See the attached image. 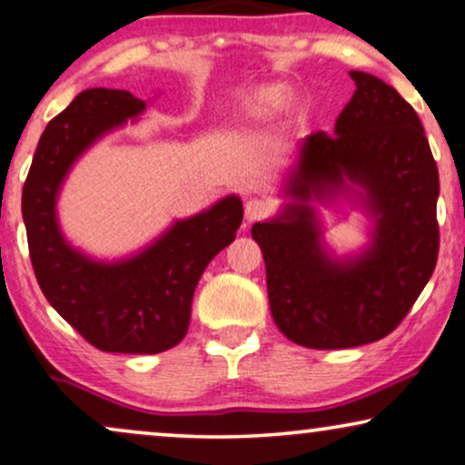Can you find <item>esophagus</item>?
<instances>
[{
  "mask_svg": "<svg viewBox=\"0 0 465 465\" xmlns=\"http://www.w3.org/2000/svg\"><path fill=\"white\" fill-rule=\"evenodd\" d=\"M272 210H274V206L268 200H263V197H251L244 206V216L249 223L262 221L272 214Z\"/></svg>",
  "mask_w": 465,
  "mask_h": 465,
  "instance_id": "obj_1",
  "label": "esophagus"
}]
</instances>
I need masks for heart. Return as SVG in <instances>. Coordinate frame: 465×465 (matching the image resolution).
<instances>
[{
  "label": "heart",
  "instance_id": "1",
  "mask_svg": "<svg viewBox=\"0 0 465 465\" xmlns=\"http://www.w3.org/2000/svg\"><path fill=\"white\" fill-rule=\"evenodd\" d=\"M289 89L284 84H263L252 91L240 106V116L246 123H263L278 114L284 104H287Z\"/></svg>",
  "mask_w": 465,
  "mask_h": 465
}]
</instances>
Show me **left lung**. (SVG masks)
<instances>
[{
    "label": "left lung",
    "instance_id": "8db88e82",
    "mask_svg": "<svg viewBox=\"0 0 465 465\" xmlns=\"http://www.w3.org/2000/svg\"><path fill=\"white\" fill-rule=\"evenodd\" d=\"M357 89L333 135L311 134L287 178L291 203L251 229L262 246L274 323L308 349H352L401 323L434 274L440 233L438 165L417 113L393 86L351 72ZM355 194L375 219L373 242L336 260L312 199Z\"/></svg>",
    "mask_w": 465,
    "mask_h": 465
}]
</instances>
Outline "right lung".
I'll use <instances>...</instances> for the list:
<instances>
[{"label": "right lung", "mask_w": 465, "mask_h": 465, "mask_svg": "<svg viewBox=\"0 0 465 465\" xmlns=\"http://www.w3.org/2000/svg\"><path fill=\"white\" fill-rule=\"evenodd\" d=\"M146 104L121 89H86L42 134L23 187L29 257L42 293L83 336L106 352L153 355L184 338L197 282L236 238L242 202L227 195L213 208L176 221L138 255L106 263L65 242L57 195L80 154L104 134L144 113Z\"/></svg>", "instance_id": "right-lung-1"}]
</instances>
